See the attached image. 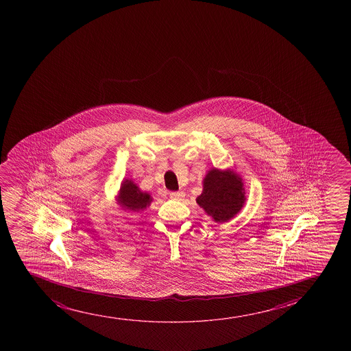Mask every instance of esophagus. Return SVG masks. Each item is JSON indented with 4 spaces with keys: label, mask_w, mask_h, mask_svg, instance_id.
Returning <instances> with one entry per match:
<instances>
[{
    "label": "esophagus",
    "mask_w": 351,
    "mask_h": 351,
    "mask_svg": "<svg viewBox=\"0 0 351 351\" xmlns=\"http://www.w3.org/2000/svg\"><path fill=\"white\" fill-rule=\"evenodd\" d=\"M186 197V194L183 192H171L170 193V197L173 200H182L183 197Z\"/></svg>",
    "instance_id": "obj_1"
}]
</instances>
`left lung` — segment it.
<instances>
[{"mask_svg": "<svg viewBox=\"0 0 351 351\" xmlns=\"http://www.w3.org/2000/svg\"><path fill=\"white\" fill-rule=\"evenodd\" d=\"M245 200L243 178L230 168L210 169L202 180V193L197 197V205L216 223L232 219Z\"/></svg>", "mask_w": 351, "mask_h": 351, "instance_id": "left-lung-1", "label": "left lung"}]
</instances>
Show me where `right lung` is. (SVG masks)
<instances>
[{"mask_svg": "<svg viewBox=\"0 0 351 351\" xmlns=\"http://www.w3.org/2000/svg\"><path fill=\"white\" fill-rule=\"evenodd\" d=\"M116 202L123 211L139 212L151 205L152 197L149 193L143 192L132 178H123Z\"/></svg>", "mask_w": 351, "mask_h": 351, "instance_id": "right-lung-1", "label": "right lung"}]
</instances>
